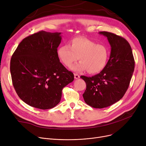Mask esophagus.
<instances>
[{"instance_id":"34e87169","label":"esophagus","mask_w":146,"mask_h":146,"mask_svg":"<svg viewBox=\"0 0 146 146\" xmlns=\"http://www.w3.org/2000/svg\"><path fill=\"white\" fill-rule=\"evenodd\" d=\"M74 79H78L80 78V76H79L78 74L74 73Z\"/></svg>"}]
</instances>
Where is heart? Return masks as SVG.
<instances>
[{"label":"heart","instance_id":"obj_1","mask_svg":"<svg viewBox=\"0 0 146 146\" xmlns=\"http://www.w3.org/2000/svg\"><path fill=\"white\" fill-rule=\"evenodd\" d=\"M111 50L104 44L84 37H76L70 41V45H63L58 49V56L67 67H70L79 59L80 62L74 65L76 72L87 70L89 73H98L104 70L110 58Z\"/></svg>","mask_w":146,"mask_h":146}]
</instances>
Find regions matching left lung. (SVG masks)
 Here are the masks:
<instances>
[{"label": "left lung", "mask_w": 146, "mask_h": 146, "mask_svg": "<svg viewBox=\"0 0 146 146\" xmlns=\"http://www.w3.org/2000/svg\"><path fill=\"white\" fill-rule=\"evenodd\" d=\"M111 51L106 67L92 77L81 76L86 82L83 94L85 102L95 108H104L119 101L127 90L134 70L135 61L131 46L123 37L102 31Z\"/></svg>", "instance_id": "8db88e82"}]
</instances>
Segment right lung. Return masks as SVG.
Wrapping results in <instances>:
<instances>
[{
	"label": "right lung",
	"instance_id": "add662e5",
	"mask_svg": "<svg viewBox=\"0 0 146 146\" xmlns=\"http://www.w3.org/2000/svg\"><path fill=\"white\" fill-rule=\"evenodd\" d=\"M61 33L41 31L25 38L11 60L13 86L27 104L51 109L61 100L64 87L74 80L72 72L60 62Z\"/></svg>",
	"mask_w": 146,
	"mask_h": 146
}]
</instances>
